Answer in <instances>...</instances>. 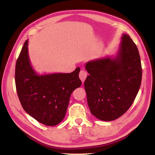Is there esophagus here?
Segmentation results:
<instances>
[{"mask_svg":"<svg viewBox=\"0 0 155 155\" xmlns=\"http://www.w3.org/2000/svg\"><path fill=\"white\" fill-rule=\"evenodd\" d=\"M87 77V73L86 71L83 70V71H81L80 72V73H79V77H80L81 80L82 82H83V83H84V81H85V79H86Z\"/></svg>","mask_w":155,"mask_h":155,"instance_id":"34e87169","label":"esophagus"}]
</instances>
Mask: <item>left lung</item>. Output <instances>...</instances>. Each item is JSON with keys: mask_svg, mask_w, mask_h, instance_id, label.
Instances as JSON below:
<instances>
[{"mask_svg": "<svg viewBox=\"0 0 155 155\" xmlns=\"http://www.w3.org/2000/svg\"><path fill=\"white\" fill-rule=\"evenodd\" d=\"M89 75L84 83L91 114L111 121L126 113L135 99L142 80V67L137 47L123 34L117 55L87 62Z\"/></svg>", "mask_w": 155, "mask_h": 155, "instance_id": "left-lung-1", "label": "left lung"}]
</instances>
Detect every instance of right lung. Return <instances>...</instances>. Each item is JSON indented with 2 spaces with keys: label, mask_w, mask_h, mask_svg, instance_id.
I'll return each mask as SVG.
<instances>
[{
  "label": "right lung",
  "mask_w": 155,
  "mask_h": 155,
  "mask_svg": "<svg viewBox=\"0 0 155 155\" xmlns=\"http://www.w3.org/2000/svg\"><path fill=\"white\" fill-rule=\"evenodd\" d=\"M80 68L71 73L38 74L28 57V40L16 61L15 84L24 110L39 123L54 126L63 120L71 93L81 87Z\"/></svg>",
  "instance_id": "obj_1"
}]
</instances>
